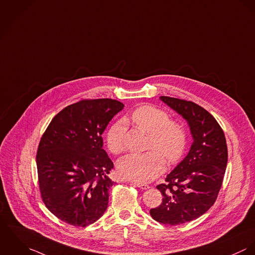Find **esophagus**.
<instances>
[{"label": "esophagus", "instance_id": "obj_1", "mask_svg": "<svg viewBox=\"0 0 255 255\" xmlns=\"http://www.w3.org/2000/svg\"><path fill=\"white\" fill-rule=\"evenodd\" d=\"M138 188H140L141 190H146V189H148L149 188V186L148 185H146V184H142V183H139V182H135L134 183Z\"/></svg>", "mask_w": 255, "mask_h": 255}]
</instances>
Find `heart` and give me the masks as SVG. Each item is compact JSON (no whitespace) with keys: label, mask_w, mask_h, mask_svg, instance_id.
<instances>
[{"label":"heart","mask_w":255,"mask_h":255,"mask_svg":"<svg viewBox=\"0 0 255 255\" xmlns=\"http://www.w3.org/2000/svg\"><path fill=\"white\" fill-rule=\"evenodd\" d=\"M138 128L149 134L147 149L141 154L131 153L123 157L117 164V169L123 178L149 182L163 172L165 159L175 163L185 153L188 136L185 127L177 121L170 120L169 114L153 106H141L129 117ZM109 149L114 154L125 150V127L123 123L114 124L107 135Z\"/></svg>","instance_id":"obj_1"}]
</instances>
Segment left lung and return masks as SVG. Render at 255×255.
I'll use <instances>...</instances> for the list:
<instances>
[{
  "label": "left lung",
  "mask_w": 255,
  "mask_h": 255,
  "mask_svg": "<svg viewBox=\"0 0 255 255\" xmlns=\"http://www.w3.org/2000/svg\"><path fill=\"white\" fill-rule=\"evenodd\" d=\"M160 100L189 123L194 142L188 155L156 188L162 203L149 210L157 222L179 225L197 219L215 202L228 161L224 132L216 119L194 102L161 96Z\"/></svg>",
  "instance_id": "8db88e82"
}]
</instances>
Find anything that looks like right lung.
Listing matches in <instances>:
<instances>
[{"instance_id": "obj_1", "label": "right lung", "mask_w": 255, "mask_h": 255, "mask_svg": "<svg viewBox=\"0 0 255 255\" xmlns=\"http://www.w3.org/2000/svg\"><path fill=\"white\" fill-rule=\"evenodd\" d=\"M123 108L113 99L82 100L59 112L44 132L36 155L39 190L61 221L86 227L107 210L114 163L102 134Z\"/></svg>"}]
</instances>
